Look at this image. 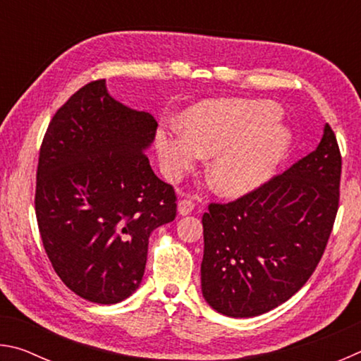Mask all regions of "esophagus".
Wrapping results in <instances>:
<instances>
[{
  "label": "esophagus",
  "mask_w": 361,
  "mask_h": 361,
  "mask_svg": "<svg viewBox=\"0 0 361 361\" xmlns=\"http://www.w3.org/2000/svg\"><path fill=\"white\" fill-rule=\"evenodd\" d=\"M192 210H194V202H192V200L183 199V200H180V202H178V213H180L181 216L189 215V213H191Z\"/></svg>",
  "instance_id": "esophagus-1"
}]
</instances>
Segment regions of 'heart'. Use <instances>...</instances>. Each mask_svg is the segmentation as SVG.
Masks as SVG:
<instances>
[{"instance_id":"obj_1","label":"heart","mask_w":361,"mask_h":361,"mask_svg":"<svg viewBox=\"0 0 361 361\" xmlns=\"http://www.w3.org/2000/svg\"><path fill=\"white\" fill-rule=\"evenodd\" d=\"M280 109L271 102H205L156 132L162 172L178 180L205 154H212L209 178L219 194L237 197L271 178L291 146L279 124Z\"/></svg>"}]
</instances>
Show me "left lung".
Returning a JSON list of instances; mask_svg holds the SVG:
<instances>
[{"instance_id": "obj_1", "label": "left lung", "mask_w": 361, "mask_h": 361, "mask_svg": "<svg viewBox=\"0 0 361 361\" xmlns=\"http://www.w3.org/2000/svg\"><path fill=\"white\" fill-rule=\"evenodd\" d=\"M341 152L328 124L317 148L258 189L204 213L202 295L248 319L302 288L322 259L339 207Z\"/></svg>"}]
</instances>
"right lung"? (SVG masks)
<instances>
[{
	"label": "right lung",
	"instance_id": "add662e5",
	"mask_svg": "<svg viewBox=\"0 0 361 361\" xmlns=\"http://www.w3.org/2000/svg\"><path fill=\"white\" fill-rule=\"evenodd\" d=\"M157 122L114 100L105 79L54 114L39 149L35 210L42 245L78 296L116 304L142 283L151 232L176 216L173 188L145 151Z\"/></svg>",
	"mask_w": 361,
	"mask_h": 361
}]
</instances>
